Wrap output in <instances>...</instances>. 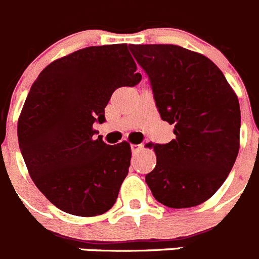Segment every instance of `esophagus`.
Here are the masks:
<instances>
[{
  "label": "esophagus",
  "instance_id": "obj_1",
  "mask_svg": "<svg viewBox=\"0 0 259 259\" xmlns=\"http://www.w3.org/2000/svg\"><path fill=\"white\" fill-rule=\"evenodd\" d=\"M142 148H143L142 144H131V149H132V152H134V153H136L138 151H140Z\"/></svg>",
  "mask_w": 259,
  "mask_h": 259
}]
</instances>
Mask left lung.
Instances as JSON below:
<instances>
[{
  "mask_svg": "<svg viewBox=\"0 0 259 259\" xmlns=\"http://www.w3.org/2000/svg\"><path fill=\"white\" fill-rule=\"evenodd\" d=\"M148 74L161 119L176 139L155 144L156 166L145 176L168 208H192L219 191L240 151L238 98L205 55L176 45H131Z\"/></svg>",
  "mask_w": 259,
  "mask_h": 259,
  "instance_id": "obj_1",
  "label": "left lung"
}]
</instances>
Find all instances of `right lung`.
<instances>
[{"label": "right lung", "mask_w": 259, "mask_h": 259, "mask_svg": "<svg viewBox=\"0 0 259 259\" xmlns=\"http://www.w3.org/2000/svg\"><path fill=\"white\" fill-rule=\"evenodd\" d=\"M125 44L90 46L42 70L18 119V143L31 180L58 209L94 217L114 206L131 165L127 142L95 139L94 123L119 87L142 80Z\"/></svg>", "instance_id": "1"}]
</instances>
